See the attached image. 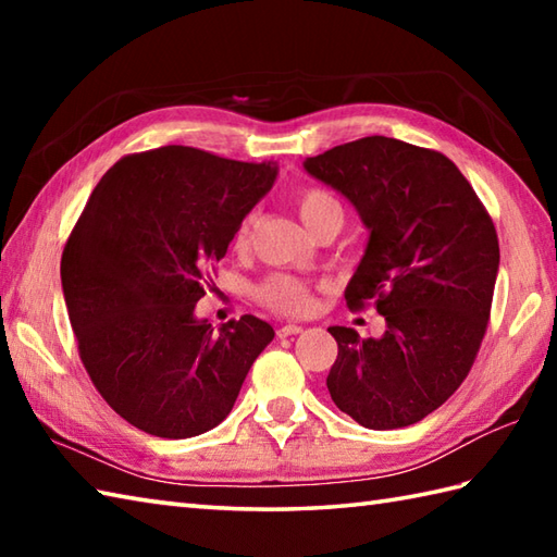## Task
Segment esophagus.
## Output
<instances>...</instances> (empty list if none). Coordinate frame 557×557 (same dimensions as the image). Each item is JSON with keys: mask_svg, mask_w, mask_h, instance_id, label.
<instances>
[{"mask_svg": "<svg viewBox=\"0 0 557 557\" xmlns=\"http://www.w3.org/2000/svg\"><path fill=\"white\" fill-rule=\"evenodd\" d=\"M299 333H301V325H297V323H287L277 330L280 337H289V335H299Z\"/></svg>", "mask_w": 557, "mask_h": 557, "instance_id": "obj_1", "label": "esophagus"}]
</instances>
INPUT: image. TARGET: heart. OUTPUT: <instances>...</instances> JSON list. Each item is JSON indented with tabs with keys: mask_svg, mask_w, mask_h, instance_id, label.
<instances>
[{
	"mask_svg": "<svg viewBox=\"0 0 557 557\" xmlns=\"http://www.w3.org/2000/svg\"><path fill=\"white\" fill-rule=\"evenodd\" d=\"M297 210L301 222L306 224V230L311 234L318 227H323V224H337V227H342V222H345V210H342L339 200L330 191H325V188L318 186L304 188L297 198ZM248 242H251V218H244L239 222V227L234 230L232 248L242 253L248 248ZM253 297L260 306H265V309L275 313L301 315L311 309L313 289L299 277L285 275V272H272V275L258 282Z\"/></svg>",
	"mask_w": 557,
	"mask_h": 557,
	"instance_id": "b5f03b06",
	"label": "heart"
}]
</instances>
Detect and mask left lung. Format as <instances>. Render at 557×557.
Segmentation results:
<instances>
[{"label":"left lung","mask_w":557,"mask_h":557,"mask_svg":"<svg viewBox=\"0 0 557 557\" xmlns=\"http://www.w3.org/2000/svg\"><path fill=\"white\" fill-rule=\"evenodd\" d=\"M304 168L347 196L369 227L345 299L357 311L373 304L387 323L377 339L327 327L337 339L330 397L366 429H405L445 405L476 361L498 232L457 164L431 148L366 136Z\"/></svg>","instance_id":"obj_1"}]
</instances>
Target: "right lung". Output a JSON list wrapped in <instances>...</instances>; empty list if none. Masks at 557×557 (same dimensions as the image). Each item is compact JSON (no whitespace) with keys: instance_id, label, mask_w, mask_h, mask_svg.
I'll use <instances>...</instances> for the list:
<instances>
[{"instance_id":"add662e5","label":"right lung","mask_w":557,"mask_h":557,"mask_svg":"<svg viewBox=\"0 0 557 557\" xmlns=\"http://www.w3.org/2000/svg\"><path fill=\"white\" fill-rule=\"evenodd\" d=\"M275 176V162L164 146L122 158L90 194L62 253L66 311L92 385L136 429L170 441L215 429L275 337L256 315L218 333L194 315Z\"/></svg>"}]
</instances>
